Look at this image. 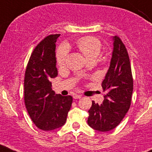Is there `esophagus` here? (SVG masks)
<instances>
[{
	"instance_id": "34e87169",
	"label": "esophagus",
	"mask_w": 152,
	"mask_h": 152,
	"mask_svg": "<svg viewBox=\"0 0 152 152\" xmlns=\"http://www.w3.org/2000/svg\"><path fill=\"white\" fill-rule=\"evenodd\" d=\"M73 98H74L75 99H79V98H82V95H75L74 96H73Z\"/></svg>"
}]
</instances>
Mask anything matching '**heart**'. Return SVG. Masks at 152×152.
<instances>
[{
  "instance_id": "obj_1",
  "label": "heart",
  "mask_w": 152,
  "mask_h": 152,
  "mask_svg": "<svg viewBox=\"0 0 152 152\" xmlns=\"http://www.w3.org/2000/svg\"><path fill=\"white\" fill-rule=\"evenodd\" d=\"M79 50L88 60L95 59L102 50V42L94 36H85L79 39L76 42ZM69 53V47L63 44L57 50V62L59 66L64 65Z\"/></svg>"
}]
</instances>
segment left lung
<instances>
[{
	"label": "left lung",
	"mask_w": 152,
	"mask_h": 152,
	"mask_svg": "<svg viewBox=\"0 0 152 152\" xmlns=\"http://www.w3.org/2000/svg\"><path fill=\"white\" fill-rule=\"evenodd\" d=\"M110 67L102 83L106 92L102 104L95 103L88 110V124L100 132H107L120 124L129 110L133 91L130 61L124 44L114 36Z\"/></svg>",
	"instance_id": "left-lung-1"
}]
</instances>
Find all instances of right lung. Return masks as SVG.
Masks as SVG:
<instances>
[{"instance_id":"obj_1","label":"right lung","mask_w":152,"mask_h":152,"mask_svg":"<svg viewBox=\"0 0 152 152\" xmlns=\"http://www.w3.org/2000/svg\"><path fill=\"white\" fill-rule=\"evenodd\" d=\"M60 34L50 35L35 48L30 56L24 79V101L30 118L39 129L50 131L65 124L73 102L51 88L50 79L57 76L56 41Z\"/></svg>"}]
</instances>
